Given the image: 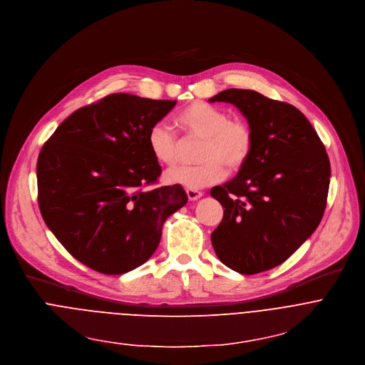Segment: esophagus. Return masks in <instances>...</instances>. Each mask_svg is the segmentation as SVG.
<instances>
[{
	"instance_id": "esophagus-1",
	"label": "esophagus",
	"mask_w": 365,
	"mask_h": 365,
	"mask_svg": "<svg viewBox=\"0 0 365 365\" xmlns=\"http://www.w3.org/2000/svg\"><path fill=\"white\" fill-rule=\"evenodd\" d=\"M185 192H187V195H188V200H190V201H195V200H198V198L203 197V192L198 191V190H192V188H187V190H185Z\"/></svg>"
}]
</instances>
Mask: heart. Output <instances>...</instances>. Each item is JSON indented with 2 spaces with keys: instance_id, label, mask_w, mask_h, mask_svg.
Wrapping results in <instances>:
<instances>
[{
  "instance_id": "heart-1",
  "label": "heart",
  "mask_w": 365,
  "mask_h": 365,
  "mask_svg": "<svg viewBox=\"0 0 365 365\" xmlns=\"http://www.w3.org/2000/svg\"><path fill=\"white\" fill-rule=\"evenodd\" d=\"M177 125L190 138L203 139L198 165H178L167 171L165 180L185 188H205L216 184L229 171L245 167L254 150L252 128L242 118H229L220 107L195 101L177 114ZM148 146L160 165H174L180 155V139L167 125H155L148 135Z\"/></svg>"
}]
</instances>
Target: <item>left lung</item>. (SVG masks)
Here are the masks:
<instances>
[{
    "instance_id": "left-lung-1",
    "label": "left lung",
    "mask_w": 365,
    "mask_h": 365,
    "mask_svg": "<svg viewBox=\"0 0 365 365\" xmlns=\"http://www.w3.org/2000/svg\"><path fill=\"white\" fill-rule=\"evenodd\" d=\"M209 101L235 104L255 138L245 167L210 191L225 207L212 245L230 269L258 274L289 259L319 226L329 191V156L310 121L289 103L236 88Z\"/></svg>"
}]
</instances>
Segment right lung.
<instances>
[{"label": "right lung", "instance_id": "1", "mask_svg": "<svg viewBox=\"0 0 365 365\" xmlns=\"http://www.w3.org/2000/svg\"><path fill=\"white\" fill-rule=\"evenodd\" d=\"M177 104L115 93L73 111L37 158V201L46 226L88 268L118 275L146 262L184 188L159 185L149 130Z\"/></svg>", "mask_w": 365, "mask_h": 365}]
</instances>
